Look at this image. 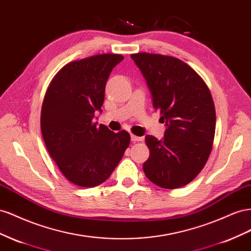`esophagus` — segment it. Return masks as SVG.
Wrapping results in <instances>:
<instances>
[{
	"label": "esophagus",
	"mask_w": 251,
	"mask_h": 251,
	"mask_svg": "<svg viewBox=\"0 0 251 251\" xmlns=\"http://www.w3.org/2000/svg\"><path fill=\"white\" fill-rule=\"evenodd\" d=\"M130 138H131V141H132V142H140V141H143V138L137 137V135H134V134H131Z\"/></svg>",
	"instance_id": "1"
}]
</instances>
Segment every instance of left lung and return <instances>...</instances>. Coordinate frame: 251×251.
I'll list each match as a JSON object with an SVG mask.
<instances>
[{
  "label": "left lung",
  "instance_id": "8db88e82",
  "mask_svg": "<svg viewBox=\"0 0 251 251\" xmlns=\"http://www.w3.org/2000/svg\"><path fill=\"white\" fill-rule=\"evenodd\" d=\"M146 80L154 109L166 125L162 140L147 134L145 176L165 189L190 183L208 160L216 132V109L205 82L174 56L131 54Z\"/></svg>",
  "mask_w": 251,
  "mask_h": 251
}]
</instances>
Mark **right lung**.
<instances>
[{"label": "right lung", "mask_w": 251, "mask_h": 251, "mask_svg": "<svg viewBox=\"0 0 251 251\" xmlns=\"http://www.w3.org/2000/svg\"><path fill=\"white\" fill-rule=\"evenodd\" d=\"M123 55L106 53L71 62L49 84L41 111V130L50 156L68 181L95 187L116 169L130 135L95 122L105 87Z\"/></svg>", "instance_id": "1"}]
</instances>
